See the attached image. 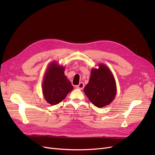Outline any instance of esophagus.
Listing matches in <instances>:
<instances>
[{"instance_id":"esophagus-1","label":"esophagus","mask_w":155,"mask_h":155,"mask_svg":"<svg viewBox=\"0 0 155 155\" xmlns=\"http://www.w3.org/2000/svg\"><path fill=\"white\" fill-rule=\"evenodd\" d=\"M84 84L83 82H80L78 85H77V88L80 89V90H83L84 88Z\"/></svg>"}]
</instances>
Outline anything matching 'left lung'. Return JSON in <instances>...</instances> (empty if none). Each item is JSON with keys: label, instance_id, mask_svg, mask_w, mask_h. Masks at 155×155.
<instances>
[{"label": "left lung", "instance_id": "obj_1", "mask_svg": "<svg viewBox=\"0 0 155 155\" xmlns=\"http://www.w3.org/2000/svg\"><path fill=\"white\" fill-rule=\"evenodd\" d=\"M84 93L96 107H103L114 99L117 89L111 71L104 64L92 68L90 80L84 88Z\"/></svg>", "mask_w": 155, "mask_h": 155}]
</instances>
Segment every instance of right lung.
<instances>
[{"label":"right lung","instance_id":"right-lung-1","mask_svg":"<svg viewBox=\"0 0 155 155\" xmlns=\"http://www.w3.org/2000/svg\"><path fill=\"white\" fill-rule=\"evenodd\" d=\"M64 68L56 62H52L48 66L42 85L45 100L51 105L61 102L73 87L64 74Z\"/></svg>","mask_w":155,"mask_h":155}]
</instances>
